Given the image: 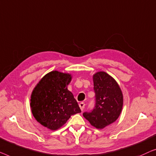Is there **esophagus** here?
I'll return each instance as SVG.
<instances>
[{
	"label": "esophagus",
	"mask_w": 156,
	"mask_h": 156,
	"mask_svg": "<svg viewBox=\"0 0 156 156\" xmlns=\"http://www.w3.org/2000/svg\"><path fill=\"white\" fill-rule=\"evenodd\" d=\"M79 107H80V108L81 110L83 111V109H84V108H85V103L83 102H80V103H79Z\"/></svg>",
	"instance_id": "1"
}]
</instances>
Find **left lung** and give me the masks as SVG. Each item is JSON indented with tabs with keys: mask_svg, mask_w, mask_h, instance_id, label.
Returning <instances> with one entry per match:
<instances>
[{
	"mask_svg": "<svg viewBox=\"0 0 156 156\" xmlns=\"http://www.w3.org/2000/svg\"><path fill=\"white\" fill-rule=\"evenodd\" d=\"M95 104L90 112L83 115L92 126L103 129L118 119L123 106L121 89L115 79L105 72H98L93 76Z\"/></svg>",
	"mask_w": 156,
	"mask_h": 156,
	"instance_id": "1",
	"label": "left lung"
}]
</instances>
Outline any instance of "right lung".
<instances>
[{"instance_id": "add662e5", "label": "right lung", "mask_w": 156, "mask_h": 156, "mask_svg": "<svg viewBox=\"0 0 156 156\" xmlns=\"http://www.w3.org/2000/svg\"><path fill=\"white\" fill-rule=\"evenodd\" d=\"M71 80L70 74L51 71L41 79L32 91V115L37 122L51 130L59 129L71 115L81 112L67 88Z\"/></svg>"}]
</instances>
